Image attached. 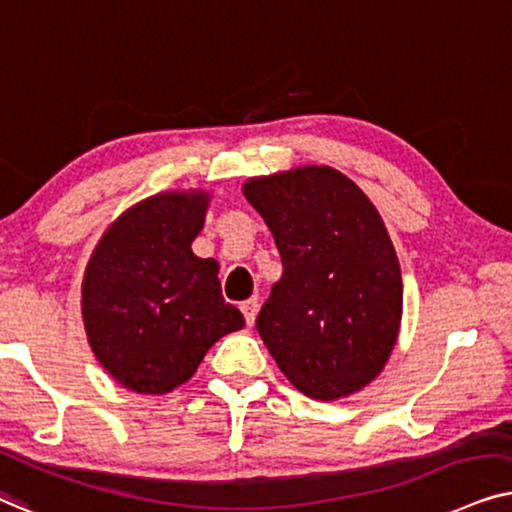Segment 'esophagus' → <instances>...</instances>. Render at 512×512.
Segmentation results:
<instances>
[{
    "mask_svg": "<svg viewBox=\"0 0 512 512\" xmlns=\"http://www.w3.org/2000/svg\"><path fill=\"white\" fill-rule=\"evenodd\" d=\"M241 311L245 316V323L252 325V323H255V318H257V311H260V299H257V297L245 299V302L241 304Z\"/></svg>",
    "mask_w": 512,
    "mask_h": 512,
    "instance_id": "esophagus-1",
    "label": "esophagus"
}]
</instances>
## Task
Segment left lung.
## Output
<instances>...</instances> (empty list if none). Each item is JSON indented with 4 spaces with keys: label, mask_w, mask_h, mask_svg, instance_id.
Instances as JSON below:
<instances>
[{
    "label": "left lung",
    "mask_w": 512,
    "mask_h": 512,
    "mask_svg": "<svg viewBox=\"0 0 512 512\" xmlns=\"http://www.w3.org/2000/svg\"><path fill=\"white\" fill-rule=\"evenodd\" d=\"M243 196L283 262L257 316L276 365L313 400L363 391L391 358L403 318V276L379 210L330 166L250 177Z\"/></svg>",
    "instance_id": "obj_1"
}]
</instances>
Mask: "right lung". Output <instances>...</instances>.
<instances>
[{"instance_id":"1","label":"right lung","mask_w":512,"mask_h":512,"mask_svg":"<svg viewBox=\"0 0 512 512\" xmlns=\"http://www.w3.org/2000/svg\"><path fill=\"white\" fill-rule=\"evenodd\" d=\"M210 206L203 189L161 192L109 224L81 283V316L100 365L128 391L170 393L210 346L245 325L224 302L220 264L196 257Z\"/></svg>"}]
</instances>
